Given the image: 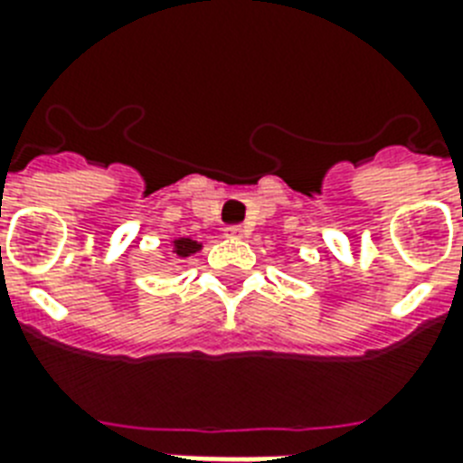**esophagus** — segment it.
<instances>
[{"label":"esophagus","mask_w":463,"mask_h":463,"mask_svg":"<svg viewBox=\"0 0 463 463\" xmlns=\"http://www.w3.org/2000/svg\"><path fill=\"white\" fill-rule=\"evenodd\" d=\"M245 228L242 225H231V228H225V238H232V240H240L245 238Z\"/></svg>","instance_id":"34e87169"}]
</instances>
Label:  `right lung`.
<instances>
[{"label": "right lung", "mask_w": 463, "mask_h": 463, "mask_svg": "<svg viewBox=\"0 0 463 463\" xmlns=\"http://www.w3.org/2000/svg\"><path fill=\"white\" fill-rule=\"evenodd\" d=\"M202 242H196V240L192 238H175L170 240V252L175 254V257H182V260H187V257H192V254L202 252Z\"/></svg>", "instance_id": "right-lung-1"}]
</instances>
